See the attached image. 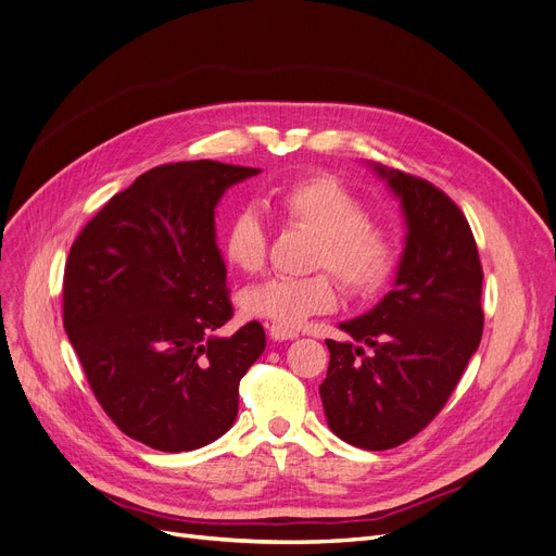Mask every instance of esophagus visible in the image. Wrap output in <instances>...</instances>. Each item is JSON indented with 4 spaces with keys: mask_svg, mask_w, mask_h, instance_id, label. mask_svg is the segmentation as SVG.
<instances>
[{
    "mask_svg": "<svg viewBox=\"0 0 556 556\" xmlns=\"http://www.w3.org/2000/svg\"><path fill=\"white\" fill-rule=\"evenodd\" d=\"M270 336L275 338V341H293V338H298L300 333L295 329H288L281 325H270Z\"/></svg>",
    "mask_w": 556,
    "mask_h": 556,
    "instance_id": "1",
    "label": "esophagus"
}]
</instances>
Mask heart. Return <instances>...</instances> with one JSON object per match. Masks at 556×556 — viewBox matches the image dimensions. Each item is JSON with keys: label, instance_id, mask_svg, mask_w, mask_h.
<instances>
[{"label": "heart", "instance_id": "1", "mask_svg": "<svg viewBox=\"0 0 556 556\" xmlns=\"http://www.w3.org/2000/svg\"><path fill=\"white\" fill-rule=\"evenodd\" d=\"M268 206L286 229L311 233L306 277H275L240 295L248 316L300 327L311 316L338 304V282L352 298L377 295L400 263V238L393 227L368 218L364 198L331 175H306L277 186ZM223 248L236 270L254 275L268 252V229L256 208H240L225 229Z\"/></svg>", "mask_w": 556, "mask_h": 556}]
</instances>
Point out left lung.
Returning a JSON list of instances; mask_svg holds the SVG:
<instances>
[{
  "mask_svg": "<svg viewBox=\"0 0 556 556\" xmlns=\"http://www.w3.org/2000/svg\"><path fill=\"white\" fill-rule=\"evenodd\" d=\"M402 198L408 236L393 291L327 341L320 397L331 431L364 450L414 439L450 400L484 331V270L464 211L431 181L383 170Z\"/></svg>",
  "mask_w": 556,
  "mask_h": 556,
  "instance_id": "8db88e82",
  "label": "left lung"
}]
</instances>
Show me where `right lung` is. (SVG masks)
Masks as SVG:
<instances>
[{"mask_svg":"<svg viewBox=\"0 0 556 556\" xmlns=\"http://www.w3.org/2000/svg\"><path fill=\"white\" fill-rule=\"evenodd\" d=\"M256 167L181 161L152 167L113 195L72 243L63 327L94 400L129 439L190 452L220 439L238 414V383L265 350L233 318L213 208Z\"/></svg>","mask_w":556,"mask_h":556,"instance_id":"add662e5","label":"right lung"}]
</instances>
